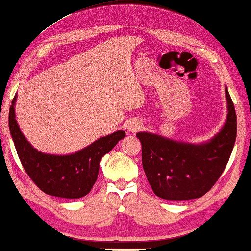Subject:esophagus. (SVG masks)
I'll return each mask as SVG.
<instances>
[{"instance_id": "obj_1", "label": "esophagus", "mask_w": 251, "mask_h": 251, "mask_svg": "<svg viewBox=\"0 0 251 251\" xmlns=\"http://www.w3.org/2000/svg\"><path fill=\"white\" fill-rule=\"evenodd\" d=\"M142 128V125H141V122L140 121H138V120H132V121H130L129 122V125H128V130L130 131V132H132V133H134V132H137V131H139Z\"/></svg>"}]
</instances>
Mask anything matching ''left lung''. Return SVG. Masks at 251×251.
Returning a JSON list of instances; mask_svg holds the SVG:
<instances>
[{
	"label": "left lung",
	"instance_id": "obj_1",
	"mask_svg": "<svg viewBox=\"0 0 251 251\" xmlns=\"http://www.w3.org/2000/svg\"><path fill=\"white\" fill-rule=\"evenodd\" d=\"M227 118L223 128L206 142L176 141L151 132H138L142 166L155 196L166 200L202 197L223 174L237 137V116L227 85Z\"/></svg>",
	"mask_w": 251,
	"mask_h": 251
}]
</instances>
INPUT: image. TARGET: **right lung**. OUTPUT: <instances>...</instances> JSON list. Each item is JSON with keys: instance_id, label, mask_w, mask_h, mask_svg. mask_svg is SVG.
I'll return each instance as SVG.
<instances>
[{"instance_id": "right-lung-1", "label": "right lung", "mask_w": 251, "mask_h": 251, "mask_svg": "<svg viewBox=\"0 0 251 251\" xmlns=\"http://www.w3.org/2000/svg\"><path fill=\"white\" fill-rule=\"evenodd\" d=\"M16 94L9 113L10 132L24 170L47 195L67 199L87 196L98 179L101 159L126 137L122 130L99 138L75 153L51 154L35 149L24 137L15 119Z\"/></svg>"}]
</instances>
